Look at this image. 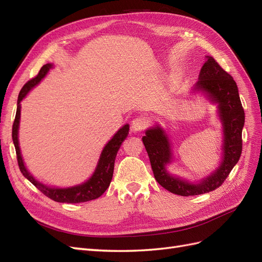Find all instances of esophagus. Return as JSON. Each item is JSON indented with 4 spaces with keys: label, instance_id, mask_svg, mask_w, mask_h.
I'll list each match as a JSON object with an SVG mask.
<instances>
[{
    "label": "esophagus",
    "instance_id": "1",
    "mask_svg": "<svg viewBox=\"0 0 262 262\" xmlns=\"http://www.w3.org/2000/svg\"><path fill=\"white\" fill-rule=\"evenodd\" d=\"M148 119L145 116H139L133 119L132 121V129L134 131H142L147 128Z\"/></svg>",
    "mask_w": 262,
    "mask_h": 262
}]
</instances>
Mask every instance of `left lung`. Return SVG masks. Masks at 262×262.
Wrapping results in <instances>:
<instances>
[{
  "label": "left lung",
  "instance_id": "8db88e82",
  "mask_svg": "<svg viewBox=\"0 0 262 262\" xmlns=\"http://www.w3.org/2000/svg\"><path fill=\"white\" fill-rule=\"evenodd\" d=\"M196 90L207 92L210 98L217 102L224 125V156L215 172L194 185L172 177L165 168L171 158L167 136L156 126L147 130L142 138L156 181L168 191L182 196L203 194L222 186L239 161L243 149L242 131L245 123V112L234 78L212 57H208V61L201 69Z\"/></svg>",
  "mask_w": 262,
  "mask_h": 262
}]
</instances>
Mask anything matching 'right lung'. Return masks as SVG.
I'll return each instance as SVG.
<instances>
[{"label": "right lung", "instance_id": "obj_1", "mask_svg": "<svg viewBox=\"0 0 262 262\" xmlns=\"http://www.w3.org/2000/svg\"><path fill=\"white\" fill-rule=\"evenodd\" d=\"M49 69H51V64H49V63L48 64L43 66L35 77L31 78V80H29L25 85L23 86V89L20 90L18 95L16 116H15V120H14L13 129H12V138L15 145V150H16L18 167L24 177H26L31 184L39 190V191L43 193L46 196L50 198V199H52L53 201L62 202V203H81V202L97 199V198H99L106 191L107 188L110 185V181L113 179L115 160H116L117 153L119 148H120L122 142L125 140L126 136H128L129 133L128 124L123 125L122 128L115 134V137L108 142L107 145L104 147V150H102L98 166L96 170H95L94 175L91 177L90 180H87L83 185L75 186L72 188H67V189L49 188L40 184V182H38L37 180H35V178L27 171L25 165H24L19 146H18V138H17L19 118H20L19 104L23 100V98L26 96L27 93L33 89L35 85H37L39 82H40L41 78L45 77Z\"/></svg>", "mask_w": 262, "mask_h": 262}]
</instances>
